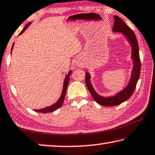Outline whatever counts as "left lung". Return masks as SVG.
I'll return each instance as SVG.
<instances>
[{"label": "left lung", "instance_id": "obj_1", "mask_svg": "<svg viewBox=\"0 0 155 155\" xmlns=\"http://www.w3.org/2000/svg\"><path fill=\"white\" fill-rule=\"evenodd\" d=\"M113 18L114 21L112 31L117 32H122L126 36L129 43H131L132 51L131 57L134 61V68L130 81H129V83L128 85L126 87V88L123 89L122 91L119 92V94H117L115 96L108 97L100 96L94 91L91 82H90V76L89 73H86L85 83L91 96L97 104L106 106H114L119 105L125 101L127 100L131 96L134 92L135 89H136L137 81H138L140 77V69H141V61H140V59L138 43H137L136 36L135 35L134 31L119 16L114 15Z\"/></svg>", "mask_w": 155, "mask_h": 155}]
</instances>
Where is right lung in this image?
<instances>
[{
  "instance_id": "right-lung-1",
  "label": "right lung",
  "mask_w": 155,
  "mask_h": 155,
  "mask_svg": "<svg viewBox=\"0 0 155 155\" xmlns=\"http://www.w3.org/2000/svg\"><path fill=\"white\" fill-rule=\"evenodd\" d=\"M31 24V22H29V23H28L25 27L24 28V29L22 30L21 32L19 33V35H21V34L23 33L25 30H26L28 26H29V25ZM13 45H14V43L13 44L12 47H11V51H12L13 48ZM71 72L72 71L70 70V71L68 72V75L66 76V77L65 78V80H64V87H63V90H62V93H61V95L60 97V99L57 102L54 104H53L52 106H49V107H46V108H43V109H40V110H35V111H36L38 112H41V113H47V112H51L55 111V110H57L58 108H60V107L62 106L63 104V102H64V97H65V95H66V90H67V87L68 85V83H69V81H70V76L71 74Z\"/></svg>"
}]
</instances>
